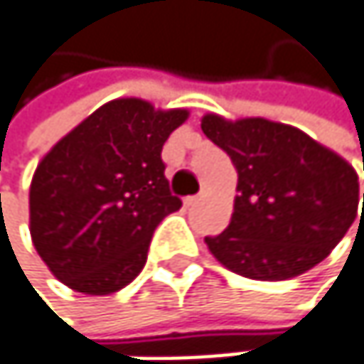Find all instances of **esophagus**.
Listing matches in <instances>:
<instances>
[{
    "mask_svg": "<svg viewBox=\"0 0 364 364\" xmlns=\"http://www.w3.org/2000/svg\"><path fill=\"white\" fill-rule=\"evenodd\" d=\"M200 200H202L200 196H187V198L183 200V204H185V206H196V204H198Z\"/></svg>",
    "mask_w": 364,
    "mask_h": 364,
    "instance_id": "34e87169",
    "label": "esophagus"
}]
</instances>
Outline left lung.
<instances>
[{
  "instance_id": "left-lung-1",
  "label": "left lung",
  "mask_w": 364,
  "mask_h": 364,
  "mask_svg": "<svg viewBox=\"0 0 364 364\" xmlns=\"http://www.w3.org/2000/svg\"><path fill=\"white\" fill-rule=\"evenodd\" d=\"M200 122L238 173L230 225L204 238L223 267L253 280H289L328 257L358 215L363 221L354 166L304 130L219 113Z\"/></svg>"
}]
</instances>
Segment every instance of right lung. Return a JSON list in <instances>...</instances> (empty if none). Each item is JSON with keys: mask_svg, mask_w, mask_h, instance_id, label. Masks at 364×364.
I'll return each instance as SVG.
<instances>
[{"mask_svg": "<svg viewBox=\"0 0 364 364\" xmlns=\"http://www.w3.org/2000/svg\"><path fill=\"white\" fill-rule=\"evenodd\" d=\"M187 117L183 107L113 99L39 160L29 187V232L63 284L111 295L141 274L154 230L181 208L168 191L162 145Z\"/></svg>", "mask_w": 364, "mask_h": 364, "instance_id": "add662e5", "label": "right lung"}]
</instances>
